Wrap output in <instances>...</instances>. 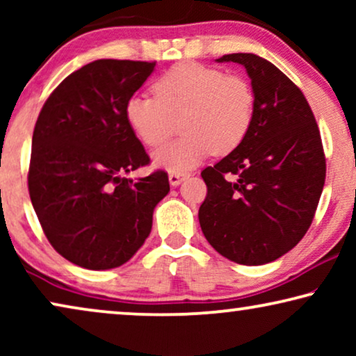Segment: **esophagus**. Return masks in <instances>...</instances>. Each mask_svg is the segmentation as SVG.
Instances as JSON below:
<instances>
[{"label":"esophagus","mask_w":356,"mask_h":356,"mask_svg":"<svg viewBox=\"0 0 356 356\" xmlns=\"http://www.w3.org/2000/svg\"><path fill=\"white\" fill-rule=\"evenodd\" d=\"M183 179H184V175H181V173H170L168 175V181L172 186H178Z\"/></svg>","instance_id":"obj_1"}]
</instances>
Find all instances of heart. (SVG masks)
I'll use <instances>...</instances> for the list:
<instances>
[{
  "label": "heart",
  "mask_w": 356,
  "mask_h": 356,
  "mask_svg": "<svg viewBox=\"0 0 356 356\" xmlns=\"http://www.w3.org/2000/svg\"><path fill=\"white\" fill-rule=\"evenodd\" d=\"M152 90L155 99L129 97L124 118L149 147L167 143L179 121L181 138L152 155L155 167L172 173L189 172L212 152L230 154L246 139L254 121L251 82L218 67L179 63L154 82Z\"/></svg>",
  "instance_id": "b5f03b06"
}]
</instances>
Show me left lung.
Masks as SVG:
<instances>
[{
    "label": "left lung",
    "mask_w": 356,
    "mask_h": 356,
    "mask_svg": "<svg viewBox=\"0 0 356 356\" xmlns=\"http://www.w3.org/2000/svg\"><path fill=\"white\" fill-rule=\"evenodd\" d=\"M216 61L245 66L256 113L240 147L202 170L199 223L223 257L262 266L298 245L313 222L325 179L323 143L303 92L279 67L252 53Z\"/></svg>",
    "instance_id": "1"
}]
</instances>
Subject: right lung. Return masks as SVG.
I'll list each match as a JSON object with an SVG mask.
<instances>
[{
  "mask_svg": "<svg viewBox=\"0 0 356 356\" xmlns=\"http://www.w3.org/2000/svg\"><path fill=\"white\" fill-rule=\"evenodd\" d=\"M155 63L97 60L66 77L43 105L32 136L29 194L43 233L72 264L120 267L152 230L154 209L170 191L124 118V105Z\"/></svg>",
  "mask_w": 356,
  "mask_h": 356,
  "instance_id": "right-lung-1",
  "label": "right lung"
}]
</instances>
